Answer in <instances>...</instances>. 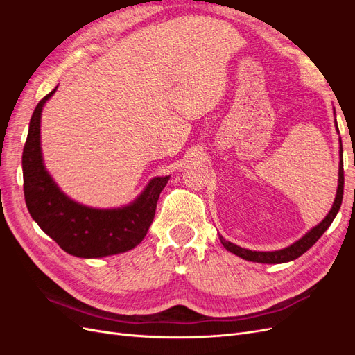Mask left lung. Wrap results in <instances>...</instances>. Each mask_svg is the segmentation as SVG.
Instances as JSON below:
<instances>
[{
	"label": "left lung",
	"instance_id": "8db88e82",
	"mask_svg": "<svg viewBox=\"0 0 355 355\" xmlns=\"http://www.w3.org/2000/svg\"><path fill=\"white\" fill-rule=\"evenodd\" d=\"M338 127V124H336ZM340 142V163H339V185H338V191H336V198L335 202H333V206L329 211L327 216L323 219V222L318 223L315 228L311 230L306 235H304L302 239L299 241H296L295 244L286 247L283 250H277V252H252V250H247L243 249L240 245H235L230 241H225L223 237H220V243L223 244L225 249L228 252L237 254L245 261H250V262H259V263H284V262H290L293 259H297L300 254H304L306 250H309L311 247H313L318 239L321 237L326 232V230L330 227L333 219L336 218V214L340 209V204H342V197H343V158H342V141Z\"/></svg>",
	"mask_w": 355,
	"mask_h": 355
}]
</instances>
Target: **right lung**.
Listing matches in <instances>:
<instances>
[{
    "label": "right lung",
    "instance_id": "add662e5",
    "mask_svg": "<svg viewBox=\"0 0 355 355\" xmlns=\"http://www.w3.org/2000/svg\"><path fill=\"white\" fill-rule=\"evenodd\" d=\"M55 92L35 106L24 146V194L31 216L62 250L72 256L103 257L132 250L141 244L153 223L158 197L168 176L154 178L142 196L123 209H90L69 200L49 176L41 157V111Z\"/></svg>",
    "mask_w": 355,
    "mask_h": 355
}]
</instances>
